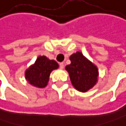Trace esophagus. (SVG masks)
Instances as JSON below:
<instances>
[{"label":"esophagus","instance_id":"34e87169","mask_svg":"<svg viewBox=\"0 0 126 126\" xmlns=\"http://www.w3.org/2000/svg\"><path fill=\"white\" fill-rule=\"evenodd\" d=\"M64 63H63V62L59 63V67L61 68V69H63V68H64Z\"/></svg>","mask_w":126,"mask_h":126}]
</instances>
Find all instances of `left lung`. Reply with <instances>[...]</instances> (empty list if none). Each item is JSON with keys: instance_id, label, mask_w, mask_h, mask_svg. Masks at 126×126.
<instances>
[{"instance_id": "left-lung-1", "label": "left lung", "mask_w": 126, "mask_h": 126, "mask_svg": "<svg viewBox=\"0 0 126 126\" xmlns=\"http://www.w3.org/2000/svg\"><path fill=\"white\" fill-rule=\"evenodd\" d=\"M69 59L71 64L66 66V70L69 72L72 84L77 90L87 92L97 81V68L81 52L73 54Z\"/></svg>"}]
</instances>
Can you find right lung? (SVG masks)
I'll list each match as a JSON object with an SVG mask.
<instances>
[{
    "label": "right lung",
    "instance_id": "1",
    "mask_svg": "<svg viewBox=\"0 0 126 126\" xmlns=\"http://www.w3.org/2000/svg\"><path fill=\"white\" fill-rule=\"evenodd\" d=\"M58 67L54 60H49L44 56L39 57L35 64L26 71V79L32 85L43 88L47 85L51 72Z\"/></svg>",
    "mask_w": 126,
    "mask_h": 126
}]
</instances>
